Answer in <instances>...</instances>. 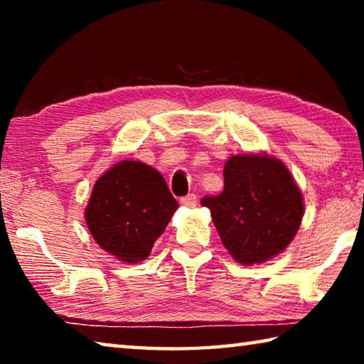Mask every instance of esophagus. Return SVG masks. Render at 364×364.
Here are the masks:
<instances>
[{
  "label": "esophagus",
  "mask_w": 364,
  "mask_h": 364,
  "mask_svg": "<svg viewBox=\"0 0 364 364\" xmlns=\"http://www.w3.org/2000/svg\"><path fill=\"white\" fill-rule=\"evenodd\" d=\"M180 204L184 207H196L197 205V196L196 194H188L180 199Z\"/></svg>",
  "instance_id": "esophagus-1"
}]
</instances>
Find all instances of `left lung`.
<instances>
[{
    "instance_id": "left-lung-1",
    "label": "left lung",
    "mask_w": 364,
    "mask_h": 364,
    "mask_svg": "<svg viewBox=\"0 0 364 364\" xmlns=\"http://www.w3.org/2000/svg\"><path fill=\"white\" fill-rule=\"evenodd\" d=\"M225 188L200 204L210 208L221 242L242 264L267 262L297 234L304 200L286 165L267 154L232 156L225 165Z\"/></svg>"
}]
</instances>
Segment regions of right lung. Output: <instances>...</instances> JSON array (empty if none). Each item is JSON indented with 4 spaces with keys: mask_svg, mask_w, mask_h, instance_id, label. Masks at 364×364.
Masks as SVG:
<instances>
[{
    "mask_svg": "<svg viewBox=\"0 0 364 364\" xmlns=\"http://www.w3.org/2000/svg\"><path fill=\"white\" fill-rule=\"evenodd\" d=\"M176 208V199L156 168L123 160L96 181L85 218L104 250L125 263H138L149 257Z\"/></svg>",
    "mask_w": 364,
    "mask_h": 364,
    "instance_id": "add662e5",
    "label": "right lung"
}]
</instances>
